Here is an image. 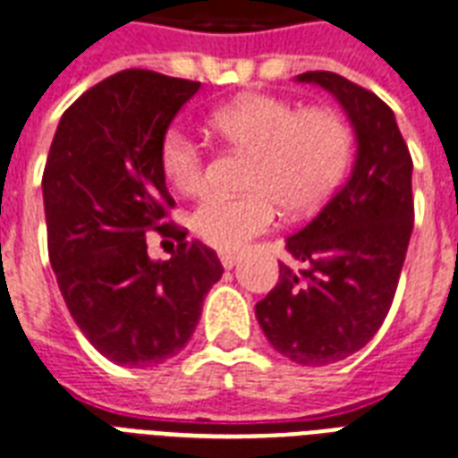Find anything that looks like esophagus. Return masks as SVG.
I'll list each match as a JSON object with an SVG mask.
<instances>
[{
	"label": "esophagus",
	"instance_id": "1",
	"mask_svg": "<svg viewBox=\"0 0 458 458\" xmlns=\"http://www.w3.org/2000/svg\"><path fill=\"white\" fill-rule=\"evenodd\" d=\"M218 259H221L223 268H233L237 264V259H240V257H237L235 252H221V254H218Z\"/></svg>",
	"mask_w": 458,
	"mask_h": 458
}]
</instances>
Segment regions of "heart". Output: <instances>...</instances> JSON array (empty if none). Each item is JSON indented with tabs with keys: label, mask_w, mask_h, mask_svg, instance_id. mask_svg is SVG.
Wrapping results in <instances>:
<instances>
[{
	"label": "heart",
	"mask_w": 458,
	"mask_h": 458,
	"mask_svg": "<svg viewBox=\"0 0 458 458\" xmlns=\"http://www.w3.org/2000/svg\"><path fill=\"white\" fill-rule=\"evenodd\" d=\"M221 141L250 153L244 197L211 194L190 214L191 233L208 247L233 252L267 233L278 218L305 216L322 206L344 180L353 134L348 122L327 107L298 110L274 96H244L208 114ZM160 173L180 194L206 184V156L182 127L167 129L158 148Z\"/></svg>",
	"instance_id": "obj_1"
}]
</instances>
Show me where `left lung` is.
Instances as JSON below:
<instances>
[{"instance_id":"left-lung-1","label":"left lung","mask_w":458,"mask_h":458,"mask_svg":"<svg viewBox=\"0 0 458 458\" xmlns=\"http://www.w3.org/2000/svg\"><path fill=\"white\" fill-rule=\"evenodd\" d=\"M344 105L358 153L348 182L285 240L278 284L254 312L268 344L322 368L360 351L394 302L413 230V160L389 105L334 72H307Z\"/></svg>"}]
</instances>
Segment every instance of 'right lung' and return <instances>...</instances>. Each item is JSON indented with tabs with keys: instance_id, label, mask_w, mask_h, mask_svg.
I'll return each instance as SVG.
<instances>
[{
	"instance_id": "obj_1",
	"label": "right lung",
	"mask_w": 458,
	"mask_h": 458,
	"mask_svg": "<svg viewBox=\"0 0 458 458\" xmlns=\"http://www.w3.org/2000/svg\"><path fill=\"white\" fill-rule=\"evenodd\" d=\"M201 83L124 69L62 114L43 173L47 252L69 312L98 353L153 368L182 351L206 293L223 276L216 252L167 221L174 199L158 148ZM178 242L167 262L145 235Z\"/></svg>"
}]
</instances>
